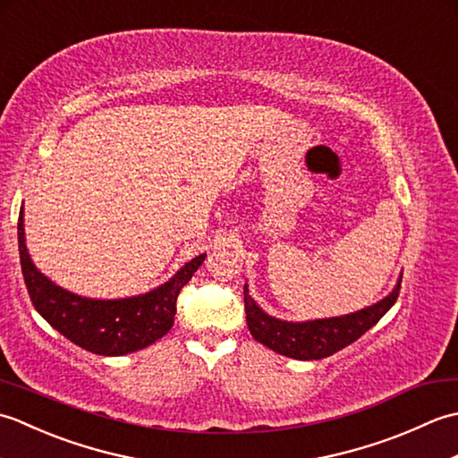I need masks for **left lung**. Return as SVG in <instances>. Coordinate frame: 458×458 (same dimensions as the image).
<instances>
[{
	"label": "left lung",
	"mask_w": 458,
	"mask_h": 458,
	"mask_svg": "<svg viewBox=\"0 0 458 458\" xmlns=\"http://www.w3.org/2000/svg\"><path fill=\"white\" fill-rule=\"evenodd\" d=\"M400 287L402 276L397 279L392 293L377 301L372 307L360 309L356 313L343 317L289 323V320H281L264 313L256 305V301L250 297L248 285H244L248 328L258 343L271 348L277 354L295 360H320L352 344L366 330L372 328L394 307L397 295H400Z\"/></svg>",
	"instance_id": "obj_1"
}]
</instances>
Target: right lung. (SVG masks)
Returning <instances> with one entry per match:
<instances>
[{"label":"right lung","instance_id":"obj_1","mask_svg":"<svg viewBox=\"0 0 458 458\" xmlns=\"http://www.w3.org/2000/svg\"><path fill=\"white\" fill-rule=\"evenodd\" d=\"M19 259L35 309L71 343L100 356H123L153 344L171 330L177 297L207 258L184 264L169 281L145 295L128 299H89L58 287L35 267L25 246L23 208L17 222Z\"/></svg>","mask_w":458,"mask_h":458}]
</instances>
